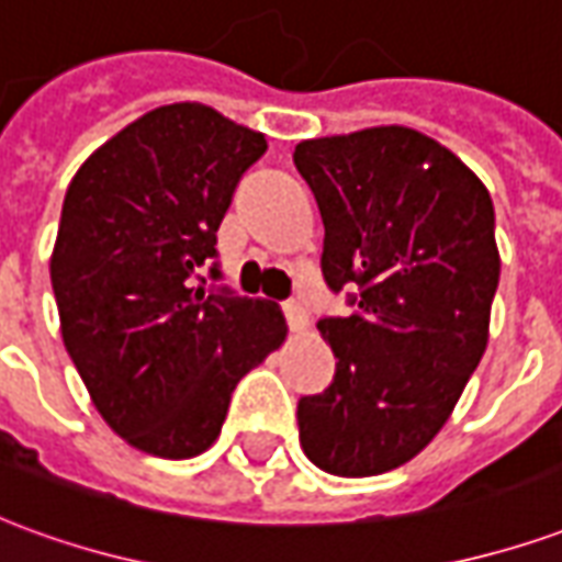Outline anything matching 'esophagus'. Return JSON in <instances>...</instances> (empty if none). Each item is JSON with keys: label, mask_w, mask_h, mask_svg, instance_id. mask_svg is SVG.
Wrapping results in <instances>:
<instances>
[{"label": "esophagus", "mask_w": 562, "mask_h": 562, "mask_svg": "<svg viewBox=\"0 0 562 562\" xmlns=\"http://www.w3.org/2000/svg\"><path fill=\"white\" fill-rule=\"evenodd\" d=\"M282 313H285V322H289V328H292L294 334H301V330H306V325H310V318H306V310L301 301H282Z\"/></svg>", "instance_id": "esophagus-1"}]
</instances>
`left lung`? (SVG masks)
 Listing matches in <instances>:
<instances>
[{
	"label": "left lung",
	"mask_w": 562,
	"mask_h": 562,
	"mask_svg": "<svg viewBox=\"0 0 562 562\" xmlns=\"http://www.w3.org/2000/svg\"><path fill=\"white\" fill-rule=\"evenodd\" d=\"M294 165L325 222L322 277L352 306L318 318L337 370L297 401L301 446L330 475H379L439 434L482 361L494 201L451 149L403 126L301 140Z\"/></svg>",
	"instance_id": "1"
}]
</instances>
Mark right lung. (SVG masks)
I'll return each mask as SVG.
<instances>
[{
    "label": "right lung",
    "mask_w": 562,
    "mask_h": 562,
    "mask_svg": "<svg viewBox=\"0 0 562 562\" xmlns=\"http://www.w3.org/2000/svg\"><path fill=\"white\" fill-rule=\"evenodd\" d=\"M268 149L207 104L149 111L80 165L50 258L63 342L95 409L128 446L195 458L232 391L282 340L280 306L192 285L234 189Z\"/></svg>",
    "instance_id": "right-lung-1"
}]
</instances>
